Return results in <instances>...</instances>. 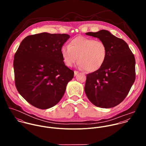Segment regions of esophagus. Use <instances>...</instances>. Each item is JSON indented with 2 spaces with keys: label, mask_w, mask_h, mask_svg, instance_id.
<instances>
[{
  "label": "esophagus",
  "mask_w": 146,
  "mask_h": 146,
  "mask_svg": "<svg viewBox=\"0 0 146 146\" xmlns=\"http://www.w3.org/2000/svg\"><path fill=\"white\" fill-rule=\"evenodd\" d=\"M79 72L78 71H76V70L74 71V75L76 76V75H78V74H79Z\"/></svg>",
  "instance_id": "1"
}]
</instances>
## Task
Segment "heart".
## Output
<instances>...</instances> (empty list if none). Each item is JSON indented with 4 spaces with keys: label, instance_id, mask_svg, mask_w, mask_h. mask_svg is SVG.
Masks as SVG:
<instances>
[{
    "label": "heart",
    "instance_id": "heart-1",
    "mask_svg": "<svg viewBox=\"0 0 146 146\" xmlns=\"http://www.w3.org/2000/svg\"><path fill=\"white\" fill-rule=\"evenodd\" d=\"M61 52L63 61L67 66L75 64L79 56V67L88 72L100 69L108 55L104 42L82 36L71 39L68 45H63Z\"/></svg>",
    "mask_w": 146,
    "mask_h": 146
}]
</instances>
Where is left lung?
<instances>
[{"instance_id":"1","label":"left lung","mask_w":146,"mask_h":146,"mask_svg":"<svg viewBox=\"0 0 146 146\" xmlns=\"http://www.w3.org/2000/svg\"><path fill=\"white\" fill-rule=\"evenodd\" d=\"M86 34L104 42L108 55L100 69L86 75L85 94L97 107H113L124 100L135 81L134 56L124 40L107 30Z\"/></svg>"}]
</instances>
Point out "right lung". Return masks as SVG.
Wrapping results in <instances>:
<instances>
[{
	"mask_svg": "<svg viewBox=\"0 0 146 146\" xmlns=\"http://www.w3.org/2000/svg\"><path fill=\"white\" fill-rule=\"evenodd\" d=\"M69 38L66 34L29 35L15 54L16 87L27 102L38 108L57 104L74 77V71L65 65L61 52Z\"/></svg>",
	"mask_w": 146,
	"mask_h": 146,
	"instance_id": "right-lung-1",
	"label": "right lung"
}]
</instances>
